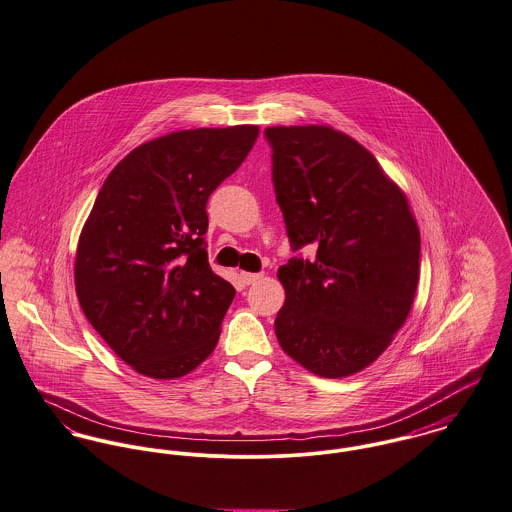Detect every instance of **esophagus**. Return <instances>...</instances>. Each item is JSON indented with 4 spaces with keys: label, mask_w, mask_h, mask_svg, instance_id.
I'll return each mask as SVG.
<instances>
[{
    "label": "esophagus",
    "mask_w": 512,
    "mask_h": 512,
    "mask_svg": "<svg viewBox=\"0 0 512 512\" xmlns=\"http://www.w3.org/2000/svg\"><path fill=\"white\" fill-rule=\"evenodd\" d=\"M240 279H242V283H244V285H252V283H256L258 279H262V274H250V272H242V274H240Z\"/></svg>",
    "instance_id": "1"
}]
</instances>
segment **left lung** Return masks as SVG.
<instances>
[{"label":"left lung","mask_w":512,"mask_h":512,"mask_svg":"<svg viewBox=\"0 0 512 512\" xmlns=\"http://www.w3.org/2000/svg\"><path fill=\"white\" fill-rule=\"evenodd\" d=\"M272 182L293 252L278 270L276 336L321 377L364 370L415 301L420 233L405 193L360 142L330 127H270Z\"/></svg>","instance_id":"left-lung-1"}]
</instances>
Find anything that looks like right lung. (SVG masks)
Returning <instances> with one entry per match:
<instances>
[{
    "instance_id": "add662e5",
    "label": "right lung",
    "mask_w": 512,
    "mask_h": 512,
    "mask_svg": "<svg viewBox=\"0 0 512 512\" xmlns=\"http://www.w3.org/2000/svg\"><path fill=\"white\" fill-rule=\"evenodd\" d=\"M256 125L140 144L107 176L82 229L76 293L133 370L174 379L215 350L234 287L207 260V199L244 162Z\"/></svg>"
}]
</instances>
